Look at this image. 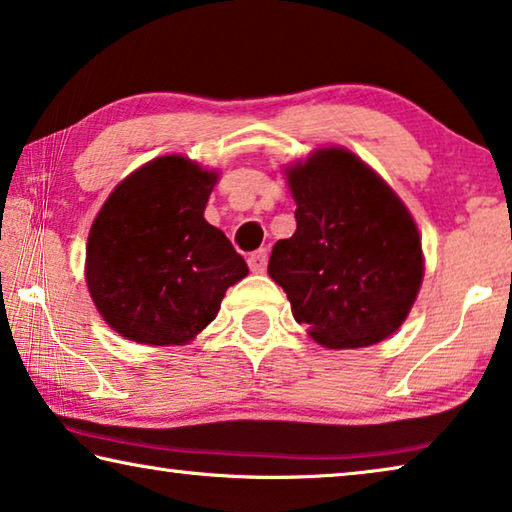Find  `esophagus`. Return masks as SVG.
I'll return each instance as SVG.
<instances>
[{
    "instance_id": "esophagus-1",
    "label": "esophagus",
    "mask_w": 512,
    "mask_h": 512,
    "mask_svg": "<svg viewBox=\"0 0 512 512\" xmlns=\"http://www.w3.org/2000/svg\"><path fill=\"white\" fill-rule=\"evenodd\" d=\"M266 264H269V253H266V248H259L248 257V266L253 273H264Z\"/></svg>"
}]
</instances>
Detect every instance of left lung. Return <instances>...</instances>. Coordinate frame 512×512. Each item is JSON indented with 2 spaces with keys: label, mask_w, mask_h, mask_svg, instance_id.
Listing matches in <instances>:
<instances>
[{
  "label": "left lung",
  "mask_w": 512,
  "mask_h": 512,
  "mask_svg": "<svg viewBox=\"0 0 512 512\" xmlns=\"http://www.w3.org/2000/svg\"><path fill=\"white\" fill-rule=\"evenodd\" d=\"M294 237L280 239L269 275L291 314L326 348H364L399 330L424 280L417 225L401 198L344 148L287 168Z\"/></svg>",
  "instance_id": "8db88e82"
}]
</instances>
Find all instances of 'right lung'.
I'll list each match as a JSON object with an SVG mask.
<instances>
[{
  "mask_svg": "<svg viewBox=\"0 0 512 512\" xmlns=\"http://www.w3.org/2000/svg\"><path fill=\"white\" fill-rule=\"evenodd\" d=\"M218 175L166 154L125 177L95 216L86 285L109 326L150 346H182L216 319L248 275L230 239L205 221Z\"/></svg>",
  "mask_w": 512,
  "mask_h": 512,
  "instance_id": "right-lung-1",
  "label": "right lung"
}]
</instances>
